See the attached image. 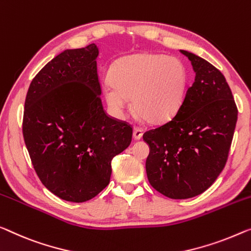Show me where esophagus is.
<instances>
[{
    "instance_id": "obj_1",
    "label": "esophagus",
    "mask_w": 251,
    "mask_h": 251,
    "mask_svg": "<svg viewBox=\"0 0 251 251\" xmlns=\"http://www.w3.org/2000/svg\"><path fill=\"white\" fill-rule=\"evenodd\" d=\"M142 136H143V129L140 128V127H134L133 129L134 140H141Z\"/></svg>"
}]
</instances>
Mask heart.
<instances>
[{
  "instance_id": "b5f03b06",
  "label": "heart",
  "mask_w": 251,
  "mask_h": 251,
  "mask_svg": "<svg viewBox=\"0 0 251 251\" xmlns=\"http://www.w3.org/2000/svg\"><path fill=\"white\" fill-rule=\"evenodd\" d=\"M102 95L115 117L123 118L130 106L142 118L168 122L185 98L188 73L180 59L162 54H133L118 59Z\"/></svg>"
}]
</instances>
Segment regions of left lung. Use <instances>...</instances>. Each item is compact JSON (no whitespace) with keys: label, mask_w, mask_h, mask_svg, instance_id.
I'll return each mask as SVG.
<instances>
[{"label":"left lung","mask_w":251,"mask_h":251,"mask_svg":"<svg viewBox=\"0 0 251 251\" xmlns=\"http://www.w3.org/2000/svg\"><path fill=\"white\" fill-rule=\"evenodd\" d=\"M195 81L173 119L144 133L150 147L145 169L162 195L186 200L205 192L226 166L238 119L232 92L223 74L187 50Z\"/></svg>","instance_id":"8db88e82"}]
</instances>
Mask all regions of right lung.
Returning <instances> with one entry per match:
<instances>
[{"instance_id": "add662e5", "label": "right lung", "mask_w": 251, "mask_h": 251, "mask_svg": "<svg viewBox=\"0 0 251 251\" xmlns=\"http://www.w3.org/2000/svg\"><path fill=\"white\" fill-rule=\"evenodd\" d=\"M96 44L66 50L33 77L25 102V143L46 188L62 200H91L110 181L111 160L133 129L103 110Z\"/></svg>"}]
</instances>
